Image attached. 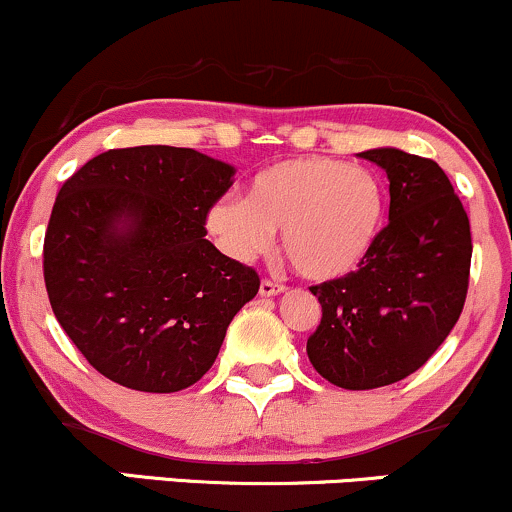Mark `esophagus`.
Returning <instances> with one entry per match:
<instances>
[{"label":"esophagus","mask_w":512,"mask_h":512,"mask_svg":"<svg viewBox=\"0 0 512 512\" xmlns=\"http://www.w3.org/2000/svg\"><path fill=\"white\" fill-rule=\"evenodd\" d=\"M258 292H261V297H273V295H280V292H285V285L273 283V280H261Z\"/></svg>","instance_id":"esophagus-1"}]
</instances>
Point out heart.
Instances as JSON below:
<instances>
[{"mask_svg":"<svg viewBox=\"0 0 512 512\" xmlns=\"http://www.w3.org/2000/svg\"><path fill=\"white\" fill-rule=\"evenodd\" d=\"M387 222V188L375 171L331 157H300L263 169L251 195L210 205L208 229L239 261L266 254L275 229L297 273L333 280L370 256Z\"/></svg>","mask_w":512,"mask_h":512,"instance_id":"1","label":"heart"}]
</instances>
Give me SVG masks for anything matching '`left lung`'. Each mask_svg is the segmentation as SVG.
<instances>
[{"mask_svg": "<svg viewBox=\"0 0 512 512\" xmlns=\"http://www.w3.org/2000/svg\"><path fill=\"white\" fill-rule=\"evenodd\" d=\"M389 179V225L343 278L309 287L321 324L309 363L343 389L394 384L426 360L462 314L472 266L469 217L433 159L394 147L360 152Z\"/></svg>", "mask_w": 512, "mask_h": 512, "instance_id": "1", "label": "left lung"}]
</instances>
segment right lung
Masks as SVG:
<instances>
[{"mask_svg":"<svg viewBox=\"0 0 512 512\" xmlns=\"http://www.w3.org/2000/svg\"><path fill=\"white\" fill-rule=\"evenodd\" d=\"M234 166L188 147L108 149L62 183L43 244L50 307L94 370L137 392L191 387L258 273L205 220Z\"/></svg>","mask_w":512,"mask_h":512,"instance_id":"1","label":"right lung"}]
</instances>
